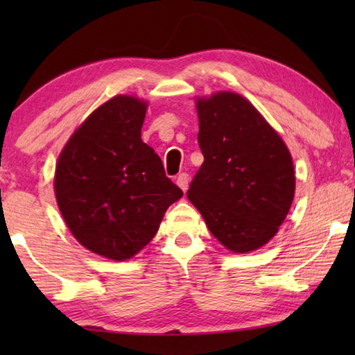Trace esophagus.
I'll list each match as a JSON object with an SVG mask.
<instances>
[{"mask_svg": "<svg viewBox=\"0 0 355 355\" xmlns=\"http://www.w3.org/2000/svg\"><path fill=\"white\" fill-rule=\"evenodd\" d=\"M176 184L179 187L182 189L184 192L187 191V187H189V174L187 173H181L179 174V176L176 178Z\"/></svg>", "mask_w": 355, "mask_h": 355, "instance_id": "esophagus-1", "label": "esophagus"}]
</instances>
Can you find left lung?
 <instances>
[{
	"mask_svg": "<svg viewBox=\"0 0 355 355\" xmlns=\"http://www.w3.org/2000/svg\"><path fill=\"white\" fill-rule=\"evenodd\" d=\"M197 114L203 163L187 198L227 250L260 249L293 203L289 150L255 106L234 92L197 98Z\"/></svg>",
	"mask_w": 355,
	"mask_h": 355,
	"instance_id": "obj_1",
	"label": "left lung"
}]
</instances>
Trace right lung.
Returning <instances> with one entry per match:
<instances>
[{
  "label": "right lung",
  "instance_id": "add662e5",
  "mask_svg": "<svg viewBox=\"0 0 355 355\" xmlns=\"http://www.w3.org/2000/svg\"><path fill=\"white\" fill-rule=\"evenodd\" d=\"M147 103L118 95L98 106L58 158L55 193L72 236L85 249L128 260L157 234L182 191L142 142Z\"/></svg>",
  "mask_w": 355,
  "mask_h": 355
}]
</instances>
